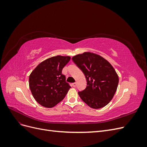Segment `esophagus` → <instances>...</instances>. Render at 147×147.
<instances>
[{"label": "esophagus", "instance_id": "34e87169", "mask_svg": "<svg viewBox=\"0 0 147 147\" xmlns=\"http://www.w3.org/2000/svg\"><path fill=\"white\" fill-rule=\"evenodd\" d=\"M72 86H73L74 87H76V86H77V83H72Z\"/></svg>", "mask_w": 147, "mask_h": 147}]
</instances>
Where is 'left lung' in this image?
I'll return each mask as SVG.
<instances>
[{
  "instance_id": "obj_1",
  "label": "left lung",
  "mask_w": 147,
  "mask_h": 147,
  "mask_svg": "<svg viewBox=\"0 0 147 147\" xmlns=\"http://www.w3.org/2000/svg\"><path fill=\"white\" fill-rule=\"evenodd\" d=\"M72 61L86 80V88L78 92L82 100L92 109L107 105L117 91L119 82L112 65L100 56L89 52L74 56Z\"/></svg>"
}]
</instances>
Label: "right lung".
Masks as SVG:
<instances>
[{
    "mask_svg": "<svg viewBox=\"0 0 147 147\" xmlns=\"http://www.w3.org/2000/svg\"><path fill=\"white\" fill-rule=\"evenodd\" d=\"M70 59L69 56L51 57L40 63L30 74L29 88L39 104L51 108L64 98L71 87L62 70Z\"/></svg>",
    "mask_w": 147,
    "mask_h": 147,
    "instance_id": "1",
    "label": "right lung"
}]
</instances>
